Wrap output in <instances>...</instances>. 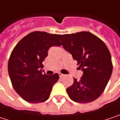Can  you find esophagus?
<instances>
[{
  "mask_svg": "<svg viewBox=\"0 0 120 120\" xmlns=\"http://www.w3.org/2000/svg\"><path fill=\"white\" fill-rule=\"evenodd\" d=\"M59 76H60V78H62V77H63L64 76V75L62 74V73H59Z\"/></svg>",
  "mask_w": 120,
  "mask_h": 120,
  "instance_id": "1",
  "label": "esophagus"
}]
</instances>
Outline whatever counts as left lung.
<instances>
[{
	"label": "left lung",
	"mask_w": 120,
	"mask_h": 120,
	"mask_svg": "<svg viewBox=\"0 0 120 120\" xmlns=\"http://www.w3.org/2000/svg\"><path fill=\"white\" fill-rule=\"evenodd\" d=\"M64 49L77 61L83 72L79 81L67 89L70 98L79 103L97 99L106 88L113 71L111 56L105 43L91 32L58 34Z\"/></svg>",
	"instance_id": "8db88e82"
}]
</instances>
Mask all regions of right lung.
<instances>
[{
	"label": "right lung",
	"instance_id": "right-lung-1",
	"mask_svg": "<svg viewBox=\"0 0 120 120\" xmlns=\"http://www.w3.org/2000/svg\"><path fill=\"white\" fill-rule=\"evenodd\" d=\"M56 34L34 31L21 39L14 47L8 62V72L12 86L24 101L39 103L47 101L53 86L58 81V73H42V62L48 49L61 43Z\"/></svg>",
	"mask_w": 120,
	"mask_h": 120
}]
</instances>
